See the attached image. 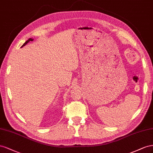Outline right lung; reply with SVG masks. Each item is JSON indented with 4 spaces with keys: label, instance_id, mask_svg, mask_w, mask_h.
Instances as JSON below:
<instances>
[{
    "label": "right lung",
    "instance_id": "right-lung-1",
    "mask_svg": "<svg viewBox=\"0 0 153 153\" xmlns=\"http://www.w3.org/2000/svg\"><path fill=\"white\" fill-rule=\"evenodd\" d=\"M33 39H31V38H29L28 40H27V41H26V42H25V43H24V45H23L22 46V47H24V45H26V44H27V43H28L29 42H30V41H33Z\"/></svg>",
    "mask_w": 153,
    "mask_h": 153
}]
</instances>
